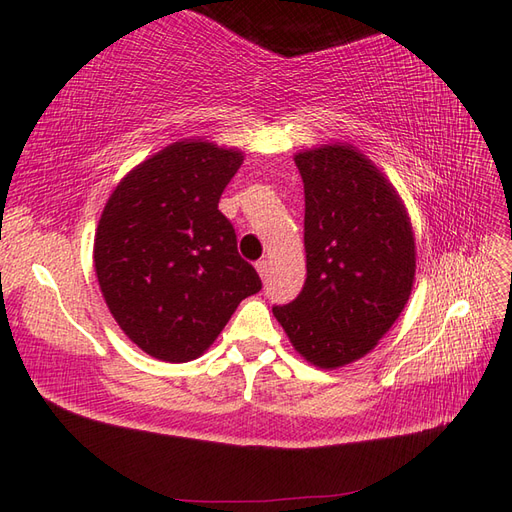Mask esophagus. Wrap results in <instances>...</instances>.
<instances>
[{"mask_svg":"<svg viewBox=\"0 0 512 512\" xmlns=\"http://www.w3.org/2000/svg\"><path fill=\"white\" fill-rule=\"evenodd\" d=\"M256 271H258V275L262 277V280H267V273H269V260H265V258L258 260V262H256Z\"/></svg>","mask_w":512,"mask_h":512,"instance_id":"obj_1","label":"esophagus"}]
</instances>
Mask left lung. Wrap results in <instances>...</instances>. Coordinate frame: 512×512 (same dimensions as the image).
<instances>
[{
    "label": "left lung",
    "instance_id": "1",
    "mask_svg": "<svg viewBox=\"0 0 512 512\" xmlns=\"http://www.w3.org/2000/svg\"><path fill=\"white\" fill-rule=\"evenodd\" d=\"M307 277L273 316L309 363L324 369L361 359L408 303L416 252L393 185L348 145L303 151Z\"/></svg>",
    "mask_w": 512,
    "mask_h": 512
}]
</instances>
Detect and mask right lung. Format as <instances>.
Instances as JSON below:
<instances>
[{"label": "right lung", "instance_id": "add662e5", "mask_svg": "<svg viewBox=\"0 0 512 512\" xmlns=\"http://www.w3.org/2000/svg\"><path fill=\"white\" fill-rule=\"evenodd\" d=\"M239 151L181 141L123 177L96 232L104 301L132 342L168 363L203 354L262 288L218 209Z\"/></svg>", "mask_w": 512, "mask_h": 512}]
</instances>
